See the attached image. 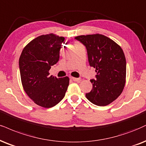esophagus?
I'll use <instances>...</instances> for the list:
<instances>
[{
  "label": "esophagus",
  "mask_w": 146,
  "mask_h": 146,
  "mask_svg": "<svg viewBox=\"0 0 146 146\" xmlns=\"http://www.w3.org/2000/svg\"><path fill=\"white\" fill-rule=\"evenodd\" d=\"M71 79L74 81L75 82H79L80 81V78H74V77H71Z\"/></svg>",
  "instance_id": "esophagus-1"
}]
</instances>
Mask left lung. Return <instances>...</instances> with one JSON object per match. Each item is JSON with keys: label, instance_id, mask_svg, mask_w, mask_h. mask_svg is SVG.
<instances>
[{"label": "left lung", "instance_id": "obj_1", "mask_svg": "<svg viewBox=\"0 0 146 146\" xmlns=\"http://www.w3.org/2000/svg\"><path fill=\"white\" fill-rule=\"evenodd\" d=\"M87 48L88 60L95 68L93 88L86 93L91 103L105 106L117 99L123 92L126 79V59L121 47L102 35H82L75 37Z\"/></svg>", "mask_w": 146, "mask_h": 146}]
</instances>
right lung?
Returning <instances> with one entry per match:
<instances>
[{
	"mask_svg": "<svg viewBox=\"0 0 146 146\" xmlns=\"http://www.w3.org/2000/svg\"><path fill=\"white\" fill-rule=\"evenodd\" d=\"M64 37L53 34L42 35L28 43L19 60L21 83L27 95L37 105L51 108L64 98L68 85V76L57 78L48 71L59 59Z\"/></svg>",
	"mask_w": 146,
	"mask_h": 146,
	"instance_id": "1",
	"label": "right lung"
}]
</instances>
